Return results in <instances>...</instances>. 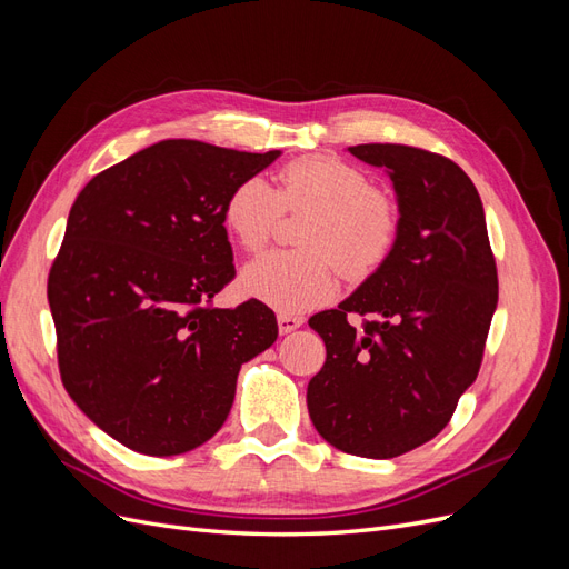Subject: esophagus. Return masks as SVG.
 I'll list each match as a JSON object with an SVG mask.
<instances>
[{
    "mask_svg": "<svg viewBox=\"0 0 569 569\" xmlns=\"http://www.w3.org/2000/svg\"><path fill=\"white\" fill-rule=\"evenodd\" d=\"M301 325H303V318H299V316H291V313H280L278 316V330H280V335L295 332L297 327H301Z\"/></svg>",
    "mask_w": 569,
    "mask_h": 569,
    "instance_id": "34e87169",
    "label": "esophagus"
}]
</instances>
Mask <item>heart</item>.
<instances>
[{"label": "heart", "instance_id": "obj_1", "mask_svg": "<svg viewBox=\"0 0 569 569\" xmlns=\"http://www.w3.org/2000/svg\"><path fill=\"white\" fill-rule=\"evenodd\" d=\"M282 211H311L299 232L303 253H268L249 263L247 295L280 311H303L337 291L339 270L368 278L391 253L401 230V206L363 170L332 157H301L278 176L239 182L226 201V226L247 251H261Z\"/></svg>", "mask_w": 569, "mask_h": 569}]
</instances>
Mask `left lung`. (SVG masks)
<instances>
[{"instance_id":"1","label":"left lung","mask_w":569,"mask_h":569,"mask_svg":"<svg viewBox=\"0 0 569 569\" xmlns=\"http://www.w3.org/2000/svg\"><path fill=\"white\" fill-rule=\"evenodd\" d=\"M349 151L387 170L401 230L387 261L349 299L308 320L327 358L306 401L327 443L385 460L449 425L485 356L498 274L485 206L460 166L406 144ZM351 312L373 318L353 328Z\"/></svg>"}]
</instances>
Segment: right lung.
Listing matches in <instances>:
<instances>
[{
    "instance_id": "add662e5",
    "label": "right lung",
    "mask_w": 569,
    "mask_h": 569,
    "mask_svg": "<svg viewBox=\"0 0 569 569\" xmlns=\"http://www.w3.org/2000/svg\"><path fill=\"white\" fill-rule=\"evenodd\" d=\"M278 157L163 140L101 170L71 206L47 282L61 382L137 453L209 441L239 368L278 339L266 303L211 306L234 278L226 201Z\"/></svg>"
}]
</instances>
